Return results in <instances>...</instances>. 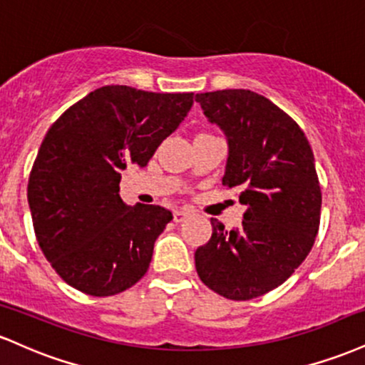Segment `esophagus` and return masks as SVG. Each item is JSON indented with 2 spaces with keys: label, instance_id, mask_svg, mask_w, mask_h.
<instances>
[{
  "label": "esophagus",
  "instance_id": "obj_1",
  "mask_svg": "<svg viewBox=\"0 0 365 365\" xmlns=\"http://www.w3.org/2000/svg\"><path fill=\"white\" fill-rule=\"evenodd\" d=\"M188 216H190V211H187V209H177V211L173 212L175 223H182V221H185Z\"/></svg>",
  "mask_w": 365,
  "mask_h": 365
}]
</instances>
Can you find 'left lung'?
<instances>
[{
  "label": "left lung",
  "mask_w": 365,
  "mask_h": 365,
  "mask_svg": "<svg viewBox=\"0 0 365 365\" xmlns=\"http://www.w3.org/2000/svg\"><path fill=\"white\" fill-rule=\"evenodd\" d=\"M204 115L223 130V185L240 188V228L211 217L212 235L195 250V269L212 292L250 300L287 282L311 252L321 220V187L302 128L257 92L197 94Z\"/></svg>",
  "instance_id": "8db88e82"
}]
</instances>
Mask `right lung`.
I'll return each mask as SVG.
<instances>
[{
  "label": "right lung",
  "mask_w": 365,
  "mask_h": 365,
  "mask_svg": "<svg viewBox=\"0 0 365 365\" xmlns=\"http://www.w3.org/2000/svg\"><path fill=\"white\" fill-rule=\"evenodd\" d=\"M194 94L104 86L51 125L29 177L27 199L41 250L70 287L110 297L148 273L168 209L120 197V171L144 168L178 128Z\"/></svg>",
  "instance_id": "add662e5"
}]
</instances>
